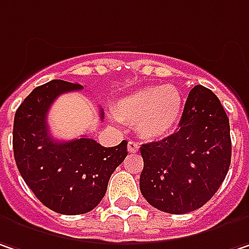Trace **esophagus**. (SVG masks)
<instances>
[{
  "instance_id": "obj_1",
  "label": "esophagus",
  "mask_w": 249,
  "mask_h": 249,
  "mask_svg": "<svg viewBox=\"0 0 249 249\" xmlns=\"http://www.w3.org/2000/svg\"><path fill=\"white\" fill-rule=\"evenodd\" d=\"M138 144L137 142H134V141H129L128 142V152H131V154H134V152H138Z\"/></svg>"
}]
</instances>
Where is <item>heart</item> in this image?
Wrapping results in <instances>:
<instances>
[{
    "instance_id": "b5f03b06",
    "label": "heart",
    "mask_w": 249,
    "mask_h": 249,
    "mask_svg": "<svg viewBox=\"0 0 249 249\" xmlns=\"http://www.w3.org/2000/svg\"><path fill=\"white\" fill-rule=\"evenodd\" d=\"M114 112L121 123L134 125L141 138L162 140L181 120L182 95L172 85L141 88L121 98Z\"/></svg>"
}]
</instances>
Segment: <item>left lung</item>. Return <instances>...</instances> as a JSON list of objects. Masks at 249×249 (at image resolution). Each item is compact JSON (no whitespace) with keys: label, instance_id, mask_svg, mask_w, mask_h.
<instances>
[{"label":"left lung","instance_id":"obj_1","mask_svg":"<svg viewBox=\"0 0 249 249\" xmlns=\"http://www.w3.org/2000/svg\"><path fill=\"white\" fill-rule=\"evenodd\" d=\"M144 170L140 190L168 214H187L208 202L231 164L230 120L214 92L191 89L177 132L140 148Z\"/></svg>","mask_w":249,"mask_h":249}]
</instances>
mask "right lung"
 Returning a JSON list of instances; mask_svg holds the SVG:
<instances>
[{
	"mask_svg": "<svg viewBox=\"0 0 249 249\" xmlns=\"http://www.w3.org/2000/svg\"><path fill=\"white\" fill-rule=\"evenodd\" d=\"M82 88L81 84L53 79L36 87L14 118L12 148L18 171L35 196L58 214L92 211L128 154L126 141L107 148L87 137L71 141L51 137L47 123L50 107L58 95ZM100 117L104 118L102 111Z\"/></svg>",
	"mask_w": 249,
	"mask_h": 249,
	"instance_id": "right-lung-1",
	"label": "right lung"
}]
</instances>
